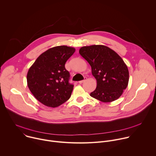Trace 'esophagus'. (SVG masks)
<instances>
[{
	"label": "esophagus",
	"mask_w": 156,
	"mask_h": 156,
	"mask_svg": "<svg viewBox=\"0 0 156 156\" xmlns=\"http://www.w3.org/2000/svg\"><path fill=\"white\" fill-rule=\"evenodd\" d=\"M87 80V78H86V77H84V80H81V81H78V83H80V84H81V83H84L86 80Z\"/></svg>",
	"instance_id": "esophagus-1"
}]
</instances>
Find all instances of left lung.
I'll list each match as a JSON object with an SVG mask.
<instances>
[{
    "instance_id": "8db88e82",
    "label": "left lung",
    "mask_w": 156,
    "mask_h": 156,
    "mask_svg": "<svg viewBox=\"0 0 156 156\" xmlns=\"http://www.w3.org/2000/svg\"><path fill=\"white\" fill-rule=\"evenodd\" d=\"M79 53L91 65L92 74L97 81L96 90L90 96L104 102L119 99L129 81L128 69L123 59L103 45L84 46Z\"/></svg>"
}]
</instances>
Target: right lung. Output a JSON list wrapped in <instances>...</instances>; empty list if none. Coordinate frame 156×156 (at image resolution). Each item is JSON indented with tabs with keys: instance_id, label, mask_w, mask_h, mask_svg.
Instances as JSON below:
<instances>
[{
	"instance_id": "add662e5",
	"label": "right lung",
	"mask_w": 156,
	"mask_h": 156,
	"mask_svg": "<svg viewBox=\"0 0 156 156\" xmlns=\"http://www.w3.org/2000/svg\"><path fill=\"white\" fill-rule=\"evenodd\" d=\"M75 49L66 46L54 47L41 54L30 68L27 84L30 91L40 102L56 107L69 100L73 84L65 64Z\"/></svg>"
}]
</instances>
